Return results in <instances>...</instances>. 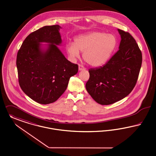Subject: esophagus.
I'll use <instances>...</instances> for the list:
<instances>
[{
    "mask_svg": "<svg viewBox=\"0 0 156 156\" xmlns=\"http://www.w3.org/2000/svg\"><path fill=\"white\" fill-rule=\"evenodd\" d=\"M84 69H85V68H84L83 66H82V65H79V71H82V70H84Z\"/></svg>",
    "mask_w": 156,
    "mask_h": 156,
    "instance_id": "obj_1",
    "label": "esophagus"
}]
</instances>
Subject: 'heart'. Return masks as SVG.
Returning <instances> with one entry per match:
<instances>
[{
    "mask_svg": "<svg viewBox=\"0 0 156 156\" xmlns=\"http://www.w3.org/2000/svg\"><path fill=\"white\" fill-rule=\"evenodd\" d=\"M117 46L114 35L100 32L80 35L74 39V43H69L66 50L72 60L79 58L80 51L86 62L93 67L105 65L112 55Z\"/></svg>",
    "mask_w": 156,
    "mask_h": 156,
    "instance_id": "obj_1",
    "label": "heart"
}]
</instances>
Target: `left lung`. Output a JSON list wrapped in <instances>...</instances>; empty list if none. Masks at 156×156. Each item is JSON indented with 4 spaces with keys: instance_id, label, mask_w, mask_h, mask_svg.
I'll return each instance as SVG.
<instances>
[{
    "instance_id": "1",
    "label": "left lung",
    "mask_w": 156,
    "mask_h": 156,
    "mask_svg": "<svg viewBox=\"0 0 156 156\" xmlns=\"http://www.w3.org/2000/svg\"><path fill=\"white\" fill-rule=\"evenodd\" d=\"M121 41L119 50L106 65L89 70L86 88L98 104L108 105L122 100L134 87L142 63V54L128 32L117 29Z\"/></svg>"
}]
</instances>
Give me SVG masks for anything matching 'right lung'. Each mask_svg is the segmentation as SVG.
<instances>
[{"label":"right lung","mask_w":156,"mask_h":156,"mask_svg":"<svg viewBox=\"0 0 156 156\" xmlns=\"http://www.w3.org/2000/svg\"><path fill=\"white\" fill-rule=\"evenodd\" d=\"M60 29L59 25L45 26L30 33L17 55L22 90L42 105L56 101L66 90L70 77L78 72L77 65L69 61L58 48L62 43Z\"/></svg>","instance_id":"add662e5"}]
</instances>
